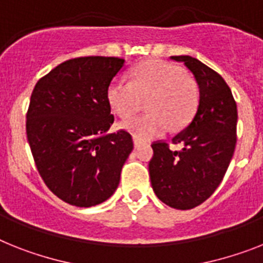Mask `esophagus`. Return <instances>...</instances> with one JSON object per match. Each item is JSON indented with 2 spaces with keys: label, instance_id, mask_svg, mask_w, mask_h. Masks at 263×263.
<instances>
[{
  "label": "esophagus",
  "instance_id": "34e87169",
  "mask_svg": "<svg viewBox=\"0 0 263 263\" xmlns=\"http://www.w3.org/2000/svg\"><path fill=\"white\" fill-rule=\"evenodd\" d=\"M133 142H134V146L138 147L141 144H142V141L140 140V138H137V137H133Z\"/></svg>",
  "mask_w": 263,
  "mask_h": 263
}]
</instances>
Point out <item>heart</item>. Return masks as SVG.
I'll return each instance as SVG.
<instances>
[{
    "label": "heart",
    "instance_id": "heart-1",
    "mask_svg": "<svg viewBox=\"0 0 263 263\" xmlns=\"http://www.w3.org/2000/svg\"><path fill=\"white\" fill-rule=\"evenodd\" d=\"M108 106L121 118H129L146 102L147 114L122 122V129L140 140L162 136L171 127H184L194 118L199 106V87L181 67L149 60L130 71V82L114 79L106 90Z\"/></svg>",
    "mask_w": 263,
    "mask_h": 263
}]
</instances>
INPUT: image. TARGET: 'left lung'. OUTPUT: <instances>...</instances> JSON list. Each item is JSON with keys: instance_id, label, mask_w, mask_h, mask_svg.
<instances>
[{"instance_id": "obj_1", "label": "left lung", "mask_w": 263, "mask_h": 263, "mask_svg": "<svg viewBox=\"0 0 263 263\" xmlns=\"http://www.w3.org/2000/svg\"><path fill=\"white\" fill-rule=\"evenodd\" d=\"M194 73L200 99L192 122L177 136L169 149L162 141L153 142L149 162L156 196L176 210L200 205L222 183L236 144L238 111L233 92L220 75L192 56H172Z\"/></svg>"}]
</instances>
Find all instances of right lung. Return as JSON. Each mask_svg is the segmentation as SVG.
Returning a JSON list of instances; mask_svg holds the SVG:
<instances>
[{
  "instance_id": "obj_1",
  "label": "right lung",
  "mask_w": 263,
  "mask_h": 263,
  "mask_svg": "<svg viewBox=\"0 0 263 263\" xmlns=\"http://www.w3.org/2000/svg\"><path fill=\"white\" fill-rule=\"evenodd\" d=\"M125 60L86 56L67 60L39 80L30 95L27 137L45 185L77 207L101 204L116 192L133 151L114 122L106 90Z\"/></svg>"
}]
</instances>
